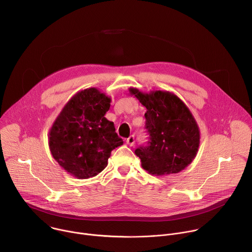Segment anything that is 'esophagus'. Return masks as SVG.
I'll return each instance as SVG.
<instances>
[{"mask_svg":"<svg viewBox=\"0 0 252 252\" xmlns=\"http://www.w3.org/2000/svg\"><path fill=\"white\" fill-rule=\"evenodd\" d=\"M135 142V138H134V135H130L127 139H126V143L129 145V146H133Z\"/></svg>","mask_w":252,"mask_h":252,"instance_id":"34e87169","label":"esophagus"}]
</instances>
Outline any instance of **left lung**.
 <instances>
[{"label":"left lung","mask_w":252,"mask_h":252,"mask_svg":"<svg viewBox=\"0 0 252 252\" xmlns=\"http://www.w3.org/2000/svg\"><path fill=\"white\" fill-rule=\"evenodd\" d=\"M129 92L146 108L145 129L149 140L135 149L142 168L156 176L182 171L194 160L200 145V130L192 113L167 91Z\"/></svg>","instance_id":"8db88e82"}]
</instances>
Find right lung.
I'll return each mask as SVG.
<instances>
[{
    "mask_svg": "<svg viewBox=\"0 0 252 252\" xmlns=\"http://www.w3.org/2000/svg\"><path fill=\"white\" fill-rule=\"evenodd\" d=\"M111 98L96 88L74 95L49 131V148L62 168L78 179L94 177L108 165L111 152L124 143L105 118Z\"/></svg>",
    "mask_w": 252,
    "mask_h": 252,
    "instance_id": "obj_1",
    "label": "right lung"
}]
</instances>
